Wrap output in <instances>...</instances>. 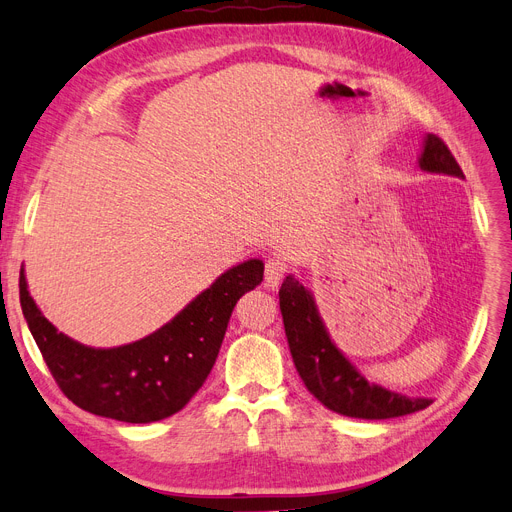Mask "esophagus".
<instances>
[{"label": "esophagus", "mask_w": 512, "mask_h": 512, "mask_svg": "<svg viewBox=\"0 0 512 512\" xmlns=\"http://www.w3.org/2000/svg\"><path fill=\"white\" fill-rule=\"evenodd\" d=\"M283 277H285V262H281L279 258H268L264 266V285L275 289L279 287Z\"/></svg>", "instance_id": "34e87169"}]
</instances>
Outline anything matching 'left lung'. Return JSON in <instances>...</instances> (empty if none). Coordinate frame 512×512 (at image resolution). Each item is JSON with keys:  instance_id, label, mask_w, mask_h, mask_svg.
Here are the masks:
<instances>
[{"instance_id": "left-lung-1", "label": "left lung", "mask_w": 512, "mask_h": 512, "mask_svg": "<svg viewBox=\"0 0 512 512\" xmlns=\"http://www.w3.org/2000/svg\"><path fill=\"white\" fill-rule=\"evenodd\" d=\"M417 167L426 173L465 179L448 146L434 134L424 136ZM279 304L293 364L306 388L330 411L359 419H388L415 413L432 403L426 397H407L368 382L335 345L312 291L295 275H287L283 281Z\"/></svg>"}]
</instances>
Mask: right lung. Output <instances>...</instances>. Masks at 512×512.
Wrapping results in <instances>:
<instances>
[{
    "instance_id": "obj_1",
    "label": "right lung",
    "mask_w": 512,
    "mask_h": 512,
    "mask_svg": "<svg viewBox=\"0 0 512 512\" xmlns=\"http://www.w3.org/2000/svg\"><path fill=\"white\" fill-rule=\"evenodd\" d=\"M262 273L260 258L231 266L155 333L119 347H90L59 333L30 297L24 268L20 304L45 364L72 403L117 422L150 424L184 409L198 393L237 299L260 285Z\"/></svg>"
}]
</instances>
